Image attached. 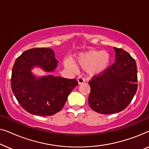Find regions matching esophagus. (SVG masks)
Listing matches in <instances>:
<instances>
[{
    "label": "esophagus",
    "instance_id": "34e87169",
    "mask_svg": "<svg viewBox=\"0 0 149 149\" xmlns=\"http://www.w3.org/2000/svg\"><path fill=\"white\" fill-rule=\"evenodd\" d=\"M77 81H78V83L79 84H81V83H84L85 82V79L83 78V77H79L78 79H77Z\"/></svg>",
    "mask_w": 149,
    "mask_h": 149
}]
</instances>
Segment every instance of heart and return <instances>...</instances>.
Wrapping results in <instances>:
<instances>
[{"label": "heart", "mask_w": 149, "mask_h": 149, "mask_svg": "<svg viewBox=\"0 0 149 149\" xmlns=\"http://www.w3.org/2000/svg\"><path fill=\"white\" fill-rule=\"evenodd\" d=\"M64 66L72 70L77 69V65L86 69L91 76H98L104 73L111 64V56L107 51L91 49L79 54L72 61H64Z\"/></svg>", "instance_id": "heart-1"}]
</instances>
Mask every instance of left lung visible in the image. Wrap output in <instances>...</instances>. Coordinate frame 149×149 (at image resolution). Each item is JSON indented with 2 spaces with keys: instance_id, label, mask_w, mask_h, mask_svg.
Returning <instances> with one entry per match:
<instances>
[{
  "instance_id": "obj_1",
  "label": "left lung",
  "mask_w": 149,
  "mask_h": 149,
  "mask_svg": "<svg viewBox=\"0 0 149 149\" xmlns=\"http://www.w3.org/2000/svg\"><path fill=\"white\" fill-rule=\"evenodd\" d=\"M115 62L100 76L89 82V105L98 113L114 114L129 105L137 91V66L134 59L122 49L113 47Z\"/></svg>"
}]
</instances>
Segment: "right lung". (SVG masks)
Masks as SVG:
<instances>
[{"mask_svg": "<svg viewBox=\"0 0 149 149\" xmlns=\"http://www.w3.org/2000/svg\"><path fill=\"white\" fill-rule=\"evenodd\" d=\"M58 66L54 50L49 48L28 49L16 59L11 74V89L16 99L30 114L50 116L61 111L78 82L54 75L38 76L32 72L39 68L53 72Z\"/></svg>", "mask_w": 149, "mask_h": 149, "instance_id": "add662e5", "label": "right lung"}]
</instances>
